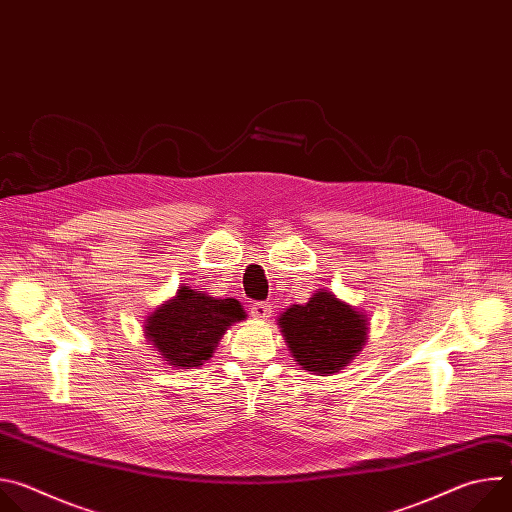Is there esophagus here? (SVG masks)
<instances>
[{
    "label": "esophagus",
    "instance_id": "1",
    "mask_svg": "<svg viewBox=\"0 0 512 512\" xmlns=\"http://www.w3.org/2000/svg\"><path fill=\"white\" fill-rule=\"evenodd\" d=\"M271 312H273V308H271V304H267V302H255V304H251V308H249V314H251L255 320H261V322H265V320L271 316Z\"/></svg>",
    "mask_w": 512,
    "mask_h": 512
}]
</instances>
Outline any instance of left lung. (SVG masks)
I'll return each instance as SVG.
<instances>
[{
  "instance_id": "obj_1",
  "label": "left lung",
  "mask_w": 512,
  "mask_h": 512,
  "mask_svg": "<svg viewBox=\"0 0 512 512\" xmlns=\"http://www.w3.org/2000/svg\"><path fill=\"white\" fill-rule=\"evenodd\" d=\"M304 371L328 377L342 371L367 342L369 320L354 306L320 289L308 304L291 306L277 320Z\"/></svg>"
}]
</instances>
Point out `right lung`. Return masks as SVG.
Here are the masks:
<instances>
[{
	"instance_id": "1",
	"label": "right lung",
	"mask_w": 512,
	"mask_h": 512,
	"mask_svg": "<svg viewBox=\"0 0 512 512\" xmlns=\"http://www.w3.org/2000/svg\"><path fill=\"white\" fill-rule=\"evenodd\" d=\"M245 316L235 298H212L182 285L172 300L148 316L143 330L168 364L190 369L208 360L229 326Z\"/></svg>"
}]
</instances>
